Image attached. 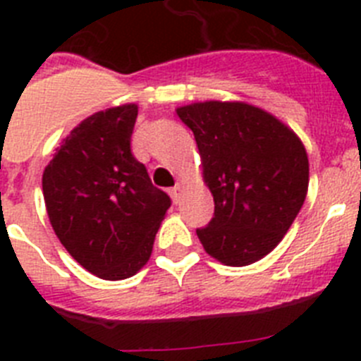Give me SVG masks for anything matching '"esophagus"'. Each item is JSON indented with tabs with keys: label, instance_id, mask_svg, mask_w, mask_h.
<instances>
[{
	"label": "esophagus",
	"instance_id": "34e87169",
	"mask_svg": "<svg viewBox=\"0 0 361 361\" xmlns=\"http://www.w3.org/2000/svg\"><path fill=\"white\" fill-rule=\"evenodd\" d=\"M183 183H177L173 188H171V199H173L175 204H178V200H180V195H183Z\"/></svg>",
	"mask_w": 361,
	"mask_h": 361
}]
</instances>
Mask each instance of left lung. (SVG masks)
<instances>
[{"mask_svg":"<svg viewBox=\"0 0 361 361\" xmlns=\"http://www.w3.org/2000/svg\"><path fill=\"white\" fill-rule=\"evenodd\" d=\"M193 132L215 215L197 237L209 257L250 266L275 250L295 222L309 186L300 137L273 114L242 101L177 108Z\"/></svg>","mask_w":361,"mask_h":361,"instance_id":"8db88e82","label":"left lung"}]
</instances>
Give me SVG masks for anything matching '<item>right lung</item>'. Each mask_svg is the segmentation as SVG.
<instances>
[{"label":"right lung","mask_w":361,"mask_h":361,"mask_svg":"<svg viewBox=\"0 0 361 361\" xmlns=\"http://www.w3.org/2000/svg\"><path fill=\"white\" fill-rule=\"evenodd\" d=\"M137 104L95 111L75 126L43 171L57 238L86 271L124 280L146 266L171 206L130 149Z\"/></svg>","instance_id":"add662e5"}]
</instances>
